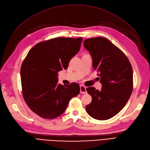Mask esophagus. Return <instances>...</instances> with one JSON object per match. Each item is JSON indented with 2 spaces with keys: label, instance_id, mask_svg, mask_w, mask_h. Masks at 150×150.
I'll return each instance as SVG.
<instances>
[{
  "label": "esophagus",
  "instance_id": "obj_1",
  "mask_svg": "<svg viewBox=\"0 0 150 150\" xmlns=\"http://www.w3.org/2000/svg\"><path fill=\"white\" fill-rule=\"evenodd\" d=\"M80 93L82 94H86V93H87V91H86V88L85 87V86H84L83 85L80 86Z\"/></svg>",
  "mask_w": 150,
  "mask_h": 150
}]
</instances>
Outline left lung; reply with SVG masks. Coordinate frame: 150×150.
Listing matches in <instances>:
<instances>
[{"instance_id":"8db88e82","label":"left lung","mask_w":150,"mask_h":150,"mask_svg":"<svg viewBox=\"0 0 150 150\" xmlns=\"http://www.w3.org/2000/svg\"><path fill=\"white\" fill-rule=\"evenodd\" d=\"M84 46L92 57L93 67L99 72L102 84L101 91L86 89L92 96L86 111L96 120L110 119L124 108L132 93V67L125 54L106 38L86 39Z\"/></svg>"}]
</instances>
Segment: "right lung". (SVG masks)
I'll return each mask as SVG.
<instances>
[{
    "label": "right lung",
    "instance_id": "right-lung-1",
    "mask_svg": "<svg viewBox=\"0 0 150 150\" xmlns=\"http://www.w3.org/2000/svg\"><path fill=\"white\" fill-rule=\"evenodd\" d=\"M82 38H57L32 48L22 63V94L30 110L44 119H54L65 111L70 99L78 96L79 85L58 84V72L66 69L79 52Z\"/></svg>",
    "mask_w": 150,
    "mask_h": 150
}]
</instances>
